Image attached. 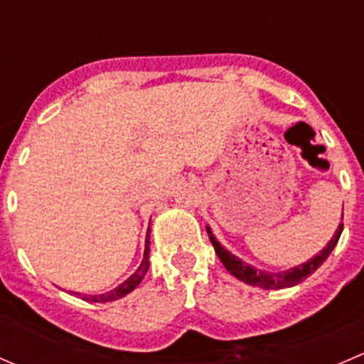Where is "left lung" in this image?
<instances>
[{
	"label": "left lung",
	"instance_id": "1",
	"mask_svg": "<svg viewBox=\"0 0 364 364\" xmlns=\"http://www.w3.org/2000/svg\"><path fill=\"white\" fill-rule=\"evenodd\" d=\"M205 230L209 234V241L211 245L215 247L216 255L218 259L222 260V264L225 266V269L229 271L232 277H236L237 280L245 282V284L252 285V287H260V289H266V291H274V289H287V287H294V285L301 284L303 280H306L310 274H314L318 267L324 264V260L328 259L329 253L333 252V248L336 247L340 240V234L343 230V223H340L338 229H336L335 236L329 240V243L322 248L321 252L317 253L315 257H311L310 260L306 262L299 264V266L291 267V269H285L280 271V273H269V271H262V269H257V267L250 266L247 264L245 260H241L240 257H236L234 253H230L227 248H223L220 245V241H216V237L213 236V230L211 227L205 225Z\"/></svg>",
	"mask_w": 364,
	"mask_h": 364
}]
</instances>
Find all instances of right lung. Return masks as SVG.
<instances>
[{"label":"right lung","instance_id":"obj_1","mask_svg":"<svg viewBox=\"0 0 364 364\" xmlns=\"http://www.w3.org/2000/svg\"><path fill=\"white\" fill-rule=\"evenodd\" d=\"M148 269H149V240H146L144 257H142L141 266H139L137 271H135L134 274H130V277H128L127 280L123 282V284H119L116 289H112V291L105 292V294L87 296V294H80V292H73V291H70V294L77 296V297H82L84 301H90V303H109V301L121 299V297L130 294V292L134 291V289L137 287L139 284H141L142 278H144L146 273H148Z\"/></svg>","mask_w":364,"mask_h":364}]
</instances>
